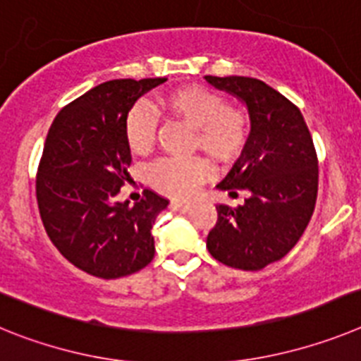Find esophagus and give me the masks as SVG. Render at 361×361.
<instances>
[{
	"label": "esophagus",
	"instance_id": "esophagus-1",
	"mask_svg": "<svg viewBox=\"0 0 361 361\" xmlns=\"http://www.w3.org/2000/svg\"><path fill=\"white\" fill-rule=\"evenodd\" d=\"M171 207L174 209V211H180V212H187L192 209V203H187V202H178V200H174V202L171 203Z\"/></svg>",
	"mask_w": 361,
	"mask_h": 361
}]
</instances>
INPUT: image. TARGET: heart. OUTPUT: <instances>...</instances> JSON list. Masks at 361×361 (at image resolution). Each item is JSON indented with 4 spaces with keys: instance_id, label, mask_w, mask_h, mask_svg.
Listing matches in <instances>:
<instances>
[{
    "instance_id": "obj_1",
    "label": "heart",
    "mask_w": 361,
    "mask_h": 361,
    "mask_svg": "<svg viewBox=\"0 0 361 361\" xmlns=\"http://www.w3.org/2000/svg\"><path fill=\"white\" fill-rule=\"evenodd\" d=\"M159 106L194 128L192 145L219 161H231L245 150L250 134L249 116L243 109L225 103L224 96L203 85H185L159 98ZM158 114L147 103H136L125 116V142L133 154H149L156 140ZM212 174L205 158H165L152 165L149 180L156 190L189 198Z\"/></svg>"
}]
</instances>
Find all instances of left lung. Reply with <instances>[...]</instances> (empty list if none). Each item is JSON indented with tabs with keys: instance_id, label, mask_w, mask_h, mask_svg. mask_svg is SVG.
Returning a JSON list of instances; mask_svg holds the SVG:
<instances>
[{
	"instance_id": "8db88e82",
	"label": "left lung",
	"mask_w": 361,
	"mask_h": 361,
	"mask_svg": "<svg viewBox=\"0 0 361 361\" xmlns=\"http://www.w3.org/2000/svg\"><path fill=\"white\" fill-rule=\"evenodd\" d=\"M247 105L245 150L218 189L249 190L243 205H218L207 236L212 258L227 267L259 271L283 258L302 238L318 196V158L302 112L267 83L245 76H205Z\"/></svg>"
}]
</instances>
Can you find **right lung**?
Segmentation results:
<instances>
[{"mask_svg":"<svg viewBox=\"0 0 361 361\" xmlns=\"http://www.w3.org/2000/svg\"><path fill=\"white\" fill-rule=\"evenodd\" d=\"M165 81H105L63 106L47 134L36 178L43 227L72 265L96 278L134 274L154 258L150 231L169 200L145 190V198L128 207L116 196L133 161L125 116Z\"/></svg>","mask_w":361,"mask_h":361,"instance_id":"1","label":"right lung"}]
</instances>
